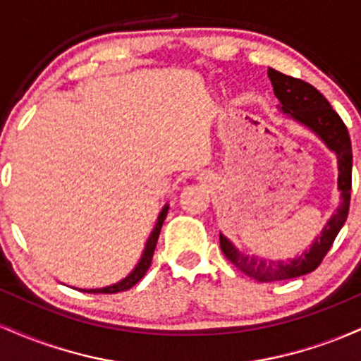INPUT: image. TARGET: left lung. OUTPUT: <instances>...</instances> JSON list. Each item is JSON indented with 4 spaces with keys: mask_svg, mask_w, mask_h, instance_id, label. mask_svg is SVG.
Here are the masks:
<instances>
[{
    "mask_svg": "<svg viewBox=\"0 0 361 361\" xmlns=\"http://www.w3.org/2000/svg\"><path fill=\"white\" fill-rule=\"evenodd\" d=\"M268 76L271 80L273 91L281 103V111L288 114L290 117L299 120L310 130L316 132L319 137L327 144V147L336 152L339 168L338 186L341 190L343 204L336 210V214L331 217V221L326 224L322 234L316 239L312 247L290 263L244 256L235 250L233 243L227 241L221 234V250L224 256L235 268H239L244 275L251 276L256 281H264V283L307 275L322 263L338 233L341 231L343 224L346 222L351 198V166H353L350 134H348L345 122L333 110L329 102L312 85L299 80V78L287 76V74L275 71V69H268Z\"/></svg>",
    "mask_w": 361,
    "mask_h": 361,
    "instance_id": "obj_1",
    "label": "left lung"
}]
</instances>
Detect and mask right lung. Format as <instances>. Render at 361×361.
Returning a JSON list of instances; mask_svg holds the SVG:
<instances>
[{
    "mask_svg": "<svg viewBox=\"0 0 361 361\" xmlns=\"http://www.w3.org/2000/svg\"><path fill=\"white\" fill-rule=\"evenodd\" d=\"M166 214H168V205L164 207L163 210H161L159 217H157L154 231H152L151 235H149V239L146 243V250H144V252H142V258H140L139 264L134 268V271H132L130 275L127 276V279H123L122 281H118V283H115V285H110V287L91 288V290H85V292H90V293H117V292H126V290L134 287V285L137 283V281L142 279L144 275H146L149 267H151L152 255H154L156 244H157V238H159L161 227H163V222H164V219H166Z\"/></svg>",
    "mask_w": 361,
    "mask_h": 361,
    "instance_id": "right-lung-1",
    "label": "right lung"
}]
</instances>
